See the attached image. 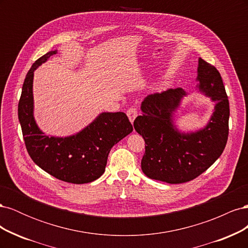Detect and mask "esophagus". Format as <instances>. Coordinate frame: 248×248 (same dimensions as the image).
<instances>
[{"mask_svg":"<svg viewBox=\"0 0 248 248\" xmlns=\"http://www.w3.org/2000/svg\"><path fill=\"white\" fill-rule=\"evenodd\" d=\"M126 114H127V116H128L129 121L131 123H133L134 119H136L137 116H138V110H137V108H129L128 109H127Z\"/></svg>","mask_w":248,"mask_h":248,"instance_id":"obj_1","label":"esophagus"}]
</instances>
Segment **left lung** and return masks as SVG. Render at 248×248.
<instances>
[{"mask_svg":"<svg viewBox=\"0 0 248 248\" xmlns=\"http://www.w3.org/2000/svg\"><path fill=\"white\" fill-rule=\"evenodd\" d=\"M199 88L216 104L210 122L190 133L179 132L172 112L186 92L182 88L169 89L148 95L141 102V116L133 126L145 140L141 170L150 179L180 184L196 179L219 158L229 137L230 104L220 73L199 59Z\"/></svg>","mask_w":248,"mask_h":248,"instance_id":"1","label":"left lung"}]
</instances>
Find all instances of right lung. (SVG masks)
Here are the masks:
<instances>
[{"label":"right lung","instance_id":"add662e5","mask_svg":"<svg viewBox=\"0 0 248 248\" xmlns=\"http://www.w3.org/2000/svg\"><path fill=\"white\" fill-rule=\"evenodd\" d=\"M57 54L48 51L32 65L22 85L18 120L27 151L49 175L73 184L90 183L106 170L112 146L133 130L124 112H102L85 129L67 138L44 136L33 116V78L37 67Z\"/></svg>","mask_w":248,"mask_h":248}]
</instances>
